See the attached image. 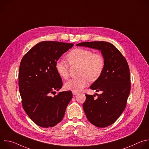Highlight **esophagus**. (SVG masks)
<instances>
[{"mask_svg":"<svg viewBox=\"0 0 149 149\" xmlns=\"http://www.w3.org/2000/svg\"><path fill=\"white\" fill-rule=\"evenodd\" d=\"M78 94V93H77V92H72V94H73V95L74 96H75V95H77Z\"/></svg>","mask_w":149,"mask_h":149,"instance_id":"esophagus-1","label":"esophagus"}]
</instances>
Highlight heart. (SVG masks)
<instances>
[{
  "mask_svg": "<svg viewBox=\"0 0 149 149\" xmlns=\"http://www.w3.org/2000/svg\"><path fill=\"white\" fill-rule=\"evenodd\" d=\"M67 59L71 65H79V78L68 80L65 84L67 90L79 92L91 81L98 80L102 75L105 68V58L102 54L94 52L90 49L77 48L67 54ZM55 69L58 75L67 79L70 74V65L64 60L56 62Z\"/></svg>",
  "mask_w": 149,
  "mask_h": 149,
  "instance_id": "obj_1",
  "label": "heart"
}]
</instances>
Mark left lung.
Instances as JSON below:
<instances>
[{
    "label": "left lung",
    "instance_id": "obj_1",
    "mask_svg": "<svg viewBox=\"0 0 149 149\" xmlns=\"http://www.w3.org/2000/svg\"><path fill=\"white\" fill-rule=\"evenodd\" d=\"M77 46L100 50L105 58V68L101 77L90 88L101 94L95 99L86 94L83 109L88 121L97 127L113 124L124 111L127 104L131 82L130 70L125 58L112 44L105 41L84 42Z\"/></svg>",
    "mask_w": 149,
    "mask_h": 149
}]
</instances>
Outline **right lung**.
<instances>
[{
    "mask_svg": "<svg viewBox=\"0 0 149 149\" xmlns=\"http://www.w3.org/2000/svg\"><path fill=\"white\" fill-rule=\"evenodd\" d=\"M74 44L43 41L32 48L21 60L19 88L22 107L38 125L48 128L61 122L72 97L71 91L60 92L62 86L55 64Z\"/></svg>",
    "mask_w": 149,
    "mask_h": 149,
    "instance_id": "obj_1",
    "label": "right lung"
}]
</instances>
